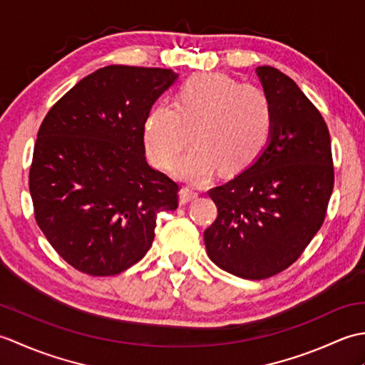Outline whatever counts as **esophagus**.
<instances>
[{"mask_svg":"<svg viewBox=\"0 0 365 365\" xmlns=\"http://www.w3.org/2000/svg\"><path fill=\"white\" fill-rule=\"evenodd\" d=\"M197 197V192L192 191L190 188H182L180 192H178V202H180V205H185L191 202V200H195Z\"/></svg>","mask_w":365,"mask_h":365,"instance_id":"obj_1","label":"esophagus"}]
</instances>
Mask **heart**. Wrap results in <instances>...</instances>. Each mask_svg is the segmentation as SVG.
<instances>
[{"mask_svg": "<svg viewBox=\"0 0 365 365\" xmlns=\"http://www.w3.org/2000/svg\"><path fill=\"white\" fill-rule=\"evenodd\" d=\"M273 119L262 88L218 72L197 73L182 84L174 106L160 105L147 115L145 152L158 169H168L191 133L195 147L175 163L174 174L200 185L218 169L234 175L250 168L268 144Z\"/></svg>", "mask_w": 365, "mask_h": 365, "instance_id": "obj_1", "label": "heart"}]
</instances>
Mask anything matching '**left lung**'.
<instances>
[{
  "label": "left lung",
  "mask_w": 365,
  "mask_h": 365,
  "mask_svg": "<svg viewBox=\"0 0 365 365\" xmlns=\"http://www.w3.org/2000/svg\"><path fill=\"white\" fill-rule=\"evenodd\" d=\"M273 103V130L260 157L208 191L218 218L204 232L215 265L267 279L297 262L327 216L334 187L331 138L320 111L277 68H255Z\"/></svg>",
  "instance_id": "8db88e82"
}]
</instances>
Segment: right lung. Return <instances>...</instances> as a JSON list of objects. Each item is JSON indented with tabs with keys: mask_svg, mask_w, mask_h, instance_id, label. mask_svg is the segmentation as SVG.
<instances>
[{
	"mask_svg": "<svg viewBox=\"0 0 365 365\" xmlns=\"http://www.w3.org/2000/svg\"><path fill=\"white\" fill-rule=\"evenodd\" d=\"M177 76L169 68H98L38 128L29 169L36 221L81 273L113 276L135 265L150 250L157 215L178 205V185L144 157L147 115Z\"/></svg>",
	"mask_w": 365,
	"mask_h": 365,
	"instance_id": "1",
	"label": "right lung"
}]
</instances>
